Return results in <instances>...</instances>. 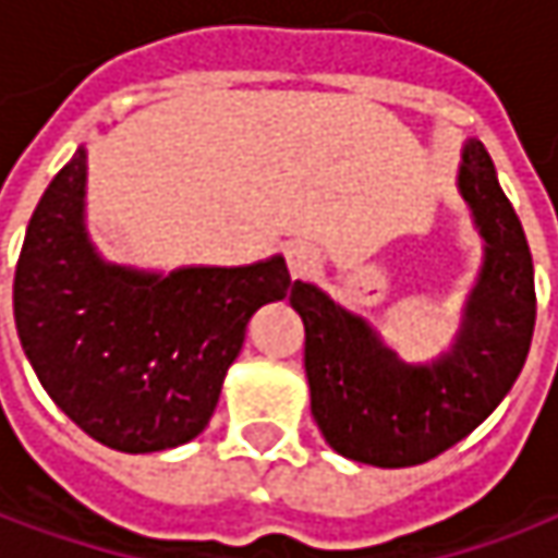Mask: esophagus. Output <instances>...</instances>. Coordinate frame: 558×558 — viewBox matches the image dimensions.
<instances>
[{
	"instance_id": "34e87169",
	"label": "esophagus",
	"mask_w": 558,
	"mask_h": 558,
	"mask_svg": "<svg viewBox=\"0 0 558 558\" xmlns=\"http://www.w3.org/2000/svg\"><path fill=\"white\" fill-rule=\"evenodd\" d=\"M286 263H289V272L295 279H304V276H317L320 272V254L311 247V244H292L286 251Z\"/></svg>"
}]
</instances>
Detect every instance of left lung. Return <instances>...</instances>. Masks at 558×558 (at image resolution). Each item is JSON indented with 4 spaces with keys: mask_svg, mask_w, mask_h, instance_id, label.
Returning a JSON list of instances; mask_svg holds the SVG:
<instances>
[{
    "mask_svg": "<svg viewBox=\"0 0 558 558\" xmlns=\"http://www.w3.org/2000/svg\"><path fill=\"white\" fill-rule=\"evenodd\" d=\"M458 190L483 238V266L458 333L435 359H400L365 317L311 282H295L289 299L304 320L314 422L355 463L397 470L438 458L496 410L527 362L537 320L534 259L480 140L460 148Z\"/></svg>",
    "mask_w": 558,
    "mask_h": 558,
    "instance_id": "left-lung-1",
    "label": "left lung"
}]
</instances>
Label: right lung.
<instances>
[{"label": "right lung", "instance_id": "obj_1", "mask_svg": "<svg viewBox=\"0 0 558 558\" xmlns=\"http://www.w3.org/2000/svg\"><path fill=\"white\" fill-rule=\"evenodd\" d=\"M88 151L44 190L15 269V327L65 416L123 454L193 441L216 413L251 317L295 292L286 259L251 266L110 263L85 225Z\"/></svg>", "mask_w": 558, "mask_h": 558}]
</instances>
